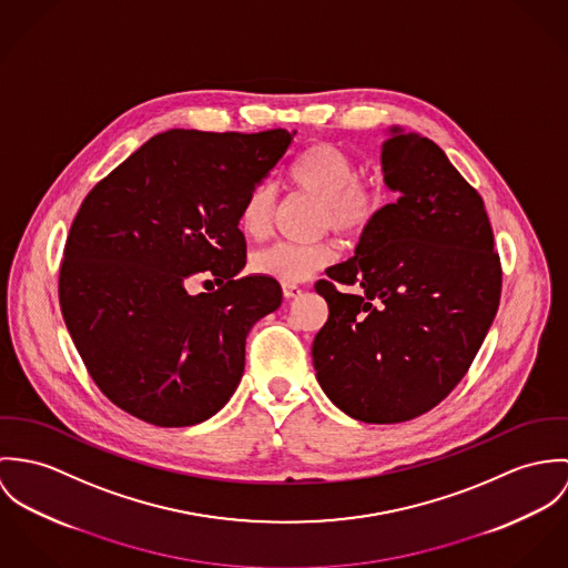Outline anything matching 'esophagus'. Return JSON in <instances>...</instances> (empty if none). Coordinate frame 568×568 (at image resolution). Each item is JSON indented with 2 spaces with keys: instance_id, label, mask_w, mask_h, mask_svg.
Segmentation results:
<instances>
[{
  "instance_id": "34e87169",
  "label": "esophagus",
  "mask_w": 568,
  "mask_h": 568,
  "mask_svg": "<svg viewBox=\"0 0 568 568\" xmlns=\"http://www.w3.org/2000/svg\"><path fill=\"white\" fill-rule=\"evenodd\" d=\"M303 294V290L298 285H283V296L285 298H298Z\"/></svg>"
}]
</instances>
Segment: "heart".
Segmentation results:
<instances>
[{
	"label": "heart",
	"mask_w": 568,
	"mask_h": 568,
	"mask_svg": "<svg viewBox=\"0 0 568 568\" xmlns=\"http://www.w3.org/2000/svg\"><path fill=\"white\" fill-rule=\"evenodd\" d=\"M357 159L331 141L310 145L290 170L292 185L303 193L315 195L317 229L333 231L339 237L366 235L389 204V191L375 176L359 174ZM278 204V190L272 181H258L246 191L240 204L242 231L261 240L272 231ZM337 258L331 242L292 244L276 242L251 258L254 272L274 278L283 285H296L312 278Z\"/></svg>",
	"instance_id": "b5f03b06"
}]
</instances>
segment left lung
<instances>
[{
	"mask_svg": "<svg viewBox=\"0 0 568 568\" xmlns=\"http://www.w3.org/2000/svg\"><path fill=\"white\" fill-rule=\"evenodd\" d=\"M398 191L355 256L315 292L328 320L314 339L326 396L362 423L392 425L434 409L468 373L501 301V258L481 195L420 134L383 145ZM337 284H357L344 295Z\"/></svg>",
	"mask_w": 568,
	"mask_h": 568,
	"instance_id": "obj_1",
	"label": "left lung"
}]
</instances>
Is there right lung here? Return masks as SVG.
<instances>
[{
	"label": "right lung",
	"instance_id": "right-lung-1",
	"mask_svg": "<svg viewBox=\"0 0 568 568\" xmlns=\"http://www.w3.org/2000/svg\"><path fill=\"white\" fill-rule=\"evenodd\" d=\"M285 128L154 134L82 200L59 274L67 331L102 394L156 427H190L233 396L254 322L278 310L246 265L240 204L290 152ZM195 277L217 291L191 297Z\"/></svg>",
	"mask_w": 568,
	"mask_h": 568
}]
</instances>
